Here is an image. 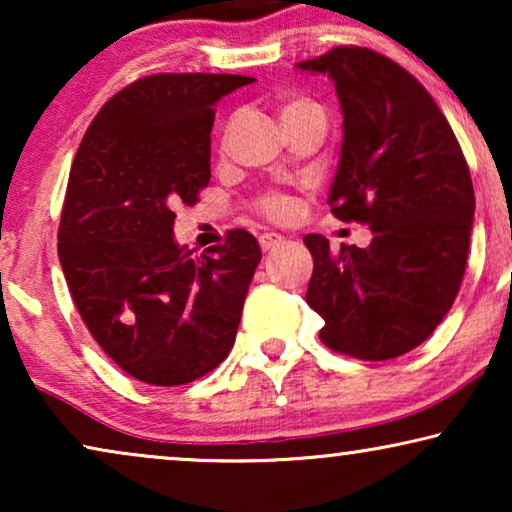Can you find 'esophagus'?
Returning <instances> with one entry per match:
<instances>
[{"instance_id": "esophagus-1", "label": "esophagus", "mask_w": 512, "mask_h": 512, "mask_svg": "<svg viewBox=\"0 0 512 512\" xmlns=\"http://www.w3.org/2000/svg\"><path fill=\"white\" fill-rule=\"evenodd\" d=\"M284 237L279 233H263L261 237H258V244H261L263 251H272L277 247V244H282Z\"/></svg>"}]
</instances>
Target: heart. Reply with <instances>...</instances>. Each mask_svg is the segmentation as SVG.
Returning <instances> with one entry per match:
<instances>
[{
	"label": "heart",
	"instance_id": "heart-1",
	"mask_svg": "<svg viewBox=\"0 0 512 512\" xmlns=\"http://www.w3.org/2000/svg\"><path fill=\"white\" fill-rule=\"evenodd\" d=\"M312 107H317V104L310 100H289L282 104V118L298 114V111H303V109H312ZM258 205H261V212L268 216V219H286V216L293 212L291 200L284 198V195H279V193L263 195Z\"/></svg>",
	"mask_w": 512,
	"mask_h": 512
}]
</instances>
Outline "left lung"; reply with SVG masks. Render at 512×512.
Returning <instances> with one entry per match:
<instances>
[{
    "label": "left lung",
    "mask_w": 512,
    "mask_h": 512,
    "mask_svg": "<svg viewBox=\"0 0 512 512\" xmlns=\"http://www.w3.org/2000/svg\"><path fill=\"white\" fill-rule=\"evenodd\" d=\"M328 74L342 107V149L328 205L368 223L366 249L305 235L307 305L319 338L361 361L396 359L429 338L464 279L475 195L466 158L426 88L394 60L338 46L296 65Z\"/></svg>",
    "instance_id": "1"
}]
</instances>
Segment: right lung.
Wrapping results in <instances>:
<instances>
[{"mask_svg": "<svg viewBox=\"0 0 512 512\" xmlns=\"http://www.w3.org/2000/svg\"><path fill=\"white\" fill-rule=\"evenodd\" d=\"M240 74H153L111 97L69 170L58 256L83 324L139 382L177 387L233 349L261 247L247 230L195 256L174 207L209 184V135Z\"/></svg>", "mask_w": 512, "mask_h": 512, "instance_id": "1", "label": "right lung"}]
</instances>
